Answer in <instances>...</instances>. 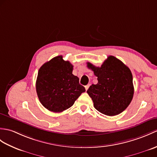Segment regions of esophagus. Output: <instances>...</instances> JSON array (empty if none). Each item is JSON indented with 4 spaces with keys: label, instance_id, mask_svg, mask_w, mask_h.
<instances>
[{
    "label": "esophagus",
    "instance_id": "esophagus-1",
    "mask_svg": "<svg viewBox=\"0 0 157 157\" xmlns=\"http://www.w3.org/2000/svg\"><path fill=\"white\" fill-rule=\"evenodd\" d=\"M90 84H87V85H86V86H85V88H86V90L87 91V89H88L89 88V87H90Z\"/></svg>",
    "mask_w": 157,
    "mask_h": 157
}]
</instances>
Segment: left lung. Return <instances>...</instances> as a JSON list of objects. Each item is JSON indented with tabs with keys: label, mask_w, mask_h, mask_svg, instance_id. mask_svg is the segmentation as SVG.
I'll return each instance as SVG.
<instances>
[{
	"label": "left lung",
	"mask_w": 157,
	"mask_h": 157,
	"mask_svg": "<svg viewBox=\"0 0 157 157\" xmlns=\"http://www.w3.org/2000/svg\"><path fill=\"white\" fill-rule=\"evenodd\" d=\"M87 66L98 77L97 84L90 86L87 93L94 108L102 114L113 116L128 106L134 95L132 75L130 69L117 58L110 56L101 67L90 62Z\"/></svg>",
	"instance_id": "obj_1"
}]
</instances>
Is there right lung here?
Instances as JSON below:
<instances>
[{
  "mask_svg": "<svg viewBox=\"0 0 157 157\" xmlns=\"http://www.w3.org/2000/svg\"><path fill=\"white\" fill-rule=\"evenodd\" d=\"M74 66L61 56L46 62L40 67L36 81V91L40 102L47 110L61 112L74 105L85 87L73 75Z\"/></svg>",
  "mask_w": 157,
  "mask_h": 157,
  "instance_id": "add662e5",
  "label": "right lung"
}]
</instances>
